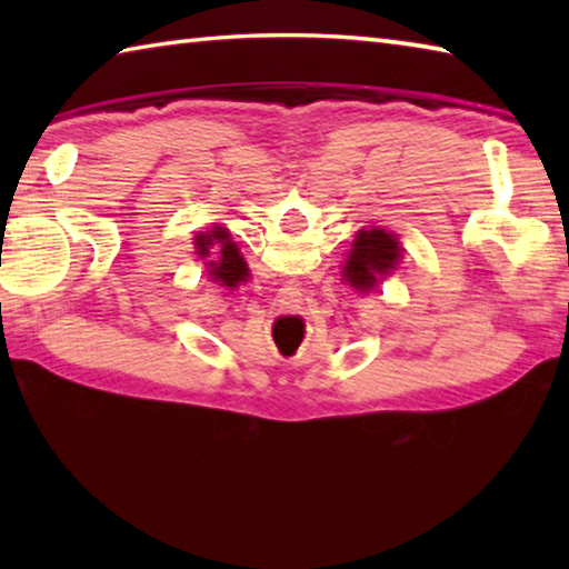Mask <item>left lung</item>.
I'll list each match as a JSON object with an SVG mask.
<instances>
[{"instance_id":"obj_1","label":"left lung","mask_w":569,"mask_h":569,"mask_svg":"<svg viewBox=\"0 0 569 569\" xmlns=\"http://www.w3.org/2000/svg\"><path fill=\"white\" fill-rule=\"evenodd\" d=\"M401 253L403 248L391 230H383L379 226L363 228L356 233V240L351 243V253L343 266V278L356 291H373L383 281V276H389L399 266Z\"/></svg>"}]
</instances>
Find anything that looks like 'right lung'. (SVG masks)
Returning a JSON list of instances; mask_svg holds the SVG:
<instances>
[{
  "label": "right lung",
  "instance_id": "right-lung-1",
  "mask_svg": "<svg viewBox=\"0 0 569 569\" xmlns=\"http://www.w3.org/2000/svg\"><path fill=\"white\" fill-rule=\"evenodd\" d=\"M213 246L218 250V261L206 263V268H210L208 276L213 278V281H218L220 286H228V288H236L238 283L248 281V276H250L248 266L243 261V256H240L238 246L230 240L228 228L213 226V230H208V233L196 238V248H198L200 258H208L210 248Z\"/></svg>",
  "mask_w": 569,
  "mask_h": 569
}]
</instances>
